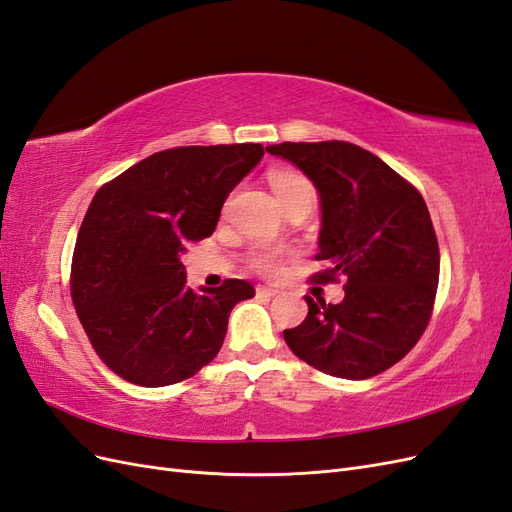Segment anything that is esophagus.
<instances>
[{"mask_svg": "<svg viewBox=\"0 0 512 512\" xmlns=\"http://www.w3.org/2000/svg\"><path fill=\"white\" fill-rule=\"evenodd\" d=\"M256 294H258V297H277V294H280V290H277V288H271V286H258L256 288Z\"/></svg>", "mask_w": 512, "mask_h": 512, "instance_id": "1", "label": "esophagus"}]
</instances>
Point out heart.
I'll use <instances>...</instances> for the list:
<instances>
[{
  "mask_svg": "<svg viewBox=\"0 0 512 512\" xmlns=\"http://www.w3.org/2000/svg\"><path fill=\"white\" fill-rule=\"evenodd\" d=\"M271 188L280 200V205L284 211L294 209V207H303L307 211H312L318 203V190L316 185L309 181L299 170H290V168H280L273 170L269 175ZM252 267L260 271L262 275H273L280 271L282 267V258L277 252L271 250H260L252 256Z\"/></svg>",
  "mask_w": 512,
  "mask_h": 512,
  "instance_id": "1",
  "label": "heart"
}]
</instances>
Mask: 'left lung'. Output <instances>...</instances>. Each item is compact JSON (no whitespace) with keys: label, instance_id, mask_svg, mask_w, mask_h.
<instances>
[{"label":"left lung","instance_id":"8db88e82","mask_svg":"<svg viewBox=\"0 0 512 512\" xmlns=\"http://www.w3.org/2000/svg\"><path fill=\"white\" fill-rule=\"evenodd\" d=\"M320 196L316 282L346 277L344 301H307L288 348L329 376L365 380L414 348L431 318L440 250L423 196L374 153L344 141L269 145Z\"/></svg>","mask_w":512,"mask_h":512}]
</instances>
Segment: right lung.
<instances>
[{
	"mask_svg": "<svg viewBox=\"0 0 512 512\" xmlns=\"http://www.w3.org/2000/svg\"><path fill=\"white\" fill-rule=\"evenodd\" d=\"M265 156L258 143L177 147L96 192L72 258V301L91 346L141 386L192 378L220 352L228 316L254 286H185L181 256L213 235L224 200Z\"/></svg>",
	"mask_w": 512,
	"mask_h": 512,
	"instance_id": "1",
	"label": "right lung"
}]
</instances>
